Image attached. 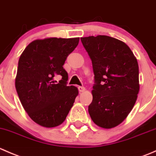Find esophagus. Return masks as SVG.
I'll list each match as a JSON object with an SVG mask.
<instances>
[{"label": "esophagus", "mask_w": 156, "mask_h": 156, "mask_svg": "<svg viewBox=\"0 0 156 156\" xmlns=\"http://www.w3.org/2000/svg\"><path fill=\"white\" fill-rule=\"evenodd\" d=\"M78 90H79L80 92H84V91L85 90V87H83V86H79V87H78Z\"/></svg>", "instance_id": "esophagus-1"}]
</instances>
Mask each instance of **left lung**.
Listing matches in <instances>:
<instances>
[{
	"label": "left lung",
	"mask_w": 156,
	"mask_h": 156,
	"mask_svg": "<svg viewBox=\"0 0 156 156\" xmlns=\"http://www.w3.org/2000/svg\"><path fill=\"white\" fill-rule=\"evenodd\" d=\"M92 62L93 100L88 112L93 122L112 128L127 118L139 93V67L126 44L106 35L81 37Z\"/></svg>",
	"instance_id": "8db88e82"
}]
</instances>
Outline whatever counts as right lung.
Returning a JSON list of instances; mask_svg holds the SVG:
<instances>
[{"mask_svg":"<svg viewBox=\"0 0 156 156\" xmlns=\"http://www.w3.org/2000/svg\"><path fill=\"white\" fill-rule=\"evenodd\" d=\"M79 37H50L30 43L20 56L15 85L23 108L41 126L53 127L65 121L78 91L67 85L63 65ZM56 76L61 78L57 83Z\"/></svg>","mask_w":156,"mask_h":156,"instance_id":"add662e5","label":"right lung"}]
</instances>
